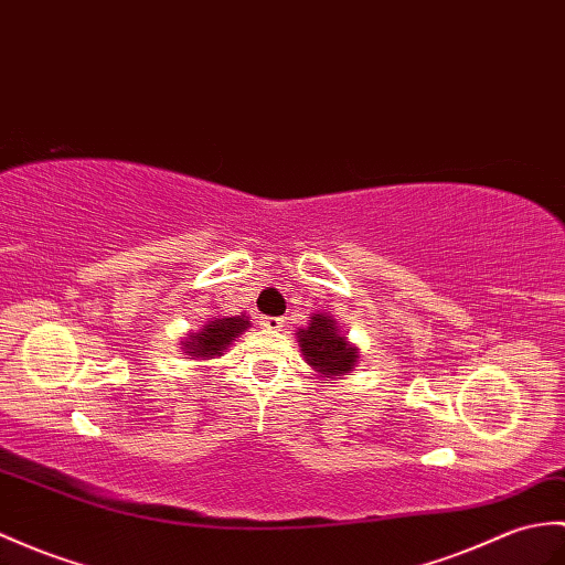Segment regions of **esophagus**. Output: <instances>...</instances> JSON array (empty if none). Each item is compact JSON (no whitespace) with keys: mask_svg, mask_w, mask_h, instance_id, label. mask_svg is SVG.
I'll return each mask as SVG.
<instances>
[{"mask_svg":"<svg viewBox=\"0 0 565 565\" xmlns=\"http://www.w3.org/2000/svg\"><path fill=\"white\" fill-rule=\"evenodd\" d=\"M259 324L265 327V330H269V332H279L281 327H284V318H262Z\"/></svg>","mask_w":565,"mask_h":565,"instance_id":"esophagus-1","label":"esophagus"}]
</instances>
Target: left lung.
Wrapping results in <instances>:
<instances>
[{
	"label": "left lung",
	"instance_id": "obj_1",
	"mask_svg": "<svg viewBox=\"0 0 565 565\" xmlns=\"http://www.w3.org/2000/svg\"><path fill=\"white\" fill-rule=\"evenodd\" d=\"M298 347L312 371L322 377L347 375L359 361V349L339 332L337 320L330 315H312L306 330H298Z\"/></svg>",
	"mask_w": 565,
	"mask_h": 565
}]
</instances>
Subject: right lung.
Returning a JSON list of instances; mask_svg holds the SVG:
<instances>
[{"label":"right lung","instance_id":"obj_1","mask_svg":"<svg viewBox=\"0 0 565 565\" xmlns=\"http://www.w3.org/2000/svg\"><path fill=\"white\" fill-rule=\"evenodd\" d=\"M247 327H250V320H247L245 315H235V318H214L212 322H206L200 332L188 334L185 342H182V353L200 361L221 356L223 349L235 342V337H241Z\"/></svg>","mask_w":565,"mask_h":565}]
</instances>
